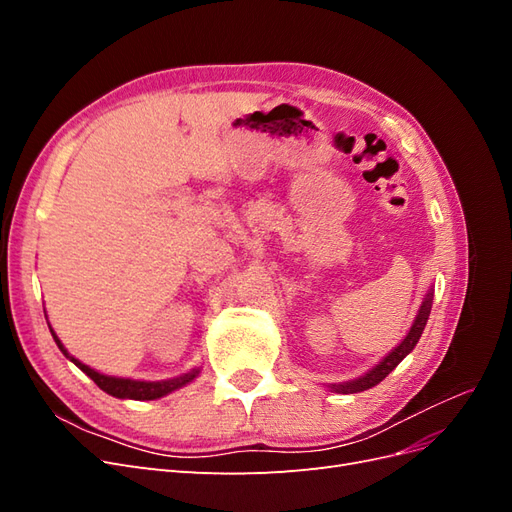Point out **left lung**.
Wrapping results in <instances>:
<instances>
[{
    "mask_svg": "<svg viewBox=\"0 0 512 512\" xmlns=\"http://www.w3.org/2000/svg\"><path fill=\"white\" fill-rule=\"evenodd\" d=\"M431 303H433V288H429V290H427L425 299H423L421 307H418L416 318H414V322H412L410 331L406 333V337L401 339V342H399V344H397L389 354H386L384 359H382L376 367H371V369L367 371V374H363V376H359V378H354V380L329 384V389H331V391H335V393L350 395V393H361V391H367V389H371V386L380 384L386 376L391 374V371H393L401 361L406 359V356L414 350V346H416L418 339H421L423 329H425V324H427V320H429Z\"/></svg>",
    "mask_w": 512,
    "mask_h": 512,
    "instance_id": "8db88e82",
    "label": "left lung"
}]
</instances>
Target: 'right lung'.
I'll list each match as a JSON object with an SVG mask.
<instances>
[{"mask_svg":"<svg viewBox=\"0 0 512 512\" xmlns=\"http://www.w3.org/2000/svg\"><path fill=\"white\" fill-rule=\"evenodd\" d=\"M51 335L55 339V344L59 346V350L66 354V359H70L76 367H79L81 371H85V374L94 380L100 389L108 395H113L117 399H138V401H149V399H160L168 393H173L177 389H181V386L190 384L198 374H200V367H194L190 369L188 374H181L177 378H168V380H132V378H117V376H106V374H100V371L91 369L89 365L81 363L79 359H74V356L64 348V344H61V339L55 335V331L51 329Z\"/></svg>","mask_w":512,"mask_h":512,"instance_id":"right-lung-1","label":"right lung"}]
</instances>
